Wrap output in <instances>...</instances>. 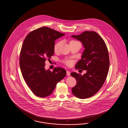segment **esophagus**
<instances>
[{"instance_id":"1","label":"esophagus","mask_w":128,"mask_h":128,"mask_svg":"<svg viewBox=\"0 0 128 128\" xmlns=\"http://www.w3.org/2000/svg\"><path fill=\"white\" fill-rule=\"evenodd\" d=\"M66 74H67V76H70V72L69 71H68V70H67V71H66Z\"/></svg>"}]
</instances>
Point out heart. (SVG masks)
<instances>
[{
    "label": "heart",
    "mask_w": 128,
    "mask_h": 128,
    "mask_svg": "<svg viewBox=\"0 0 128 128\" xmlns=\"http://www.w3.org/2000/svg\"><path fill=\"white\" fill-rule=\"evenodd\" d=\"M80 44V42H78L77 41H76L75 40H70L69 42V44L70 46L74 44ZM61 42H58L55 44L54 46V51L55 52L57 53L59 52V48L61 45ZM63 63L65 64V65H66L68 66H70L72 65V62L70 60H68V59H66L65 60L63 61Z\"/></svg>",
    "instance_id": "obj_1"
}]
</instances>
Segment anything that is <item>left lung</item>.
Listing matches in <instances>:
<instances>
[{
  "label": "left lung",
  "mask_w": 128,
  "mask_h": 128,
  "mask_svg": "<svg viewBox=\"0 0 128 128\" xmlns=\"http://www.w3.org/2000/svg\"><path fill=\"white\" fill-rule=\"evenodd\" d=\"M71 36L81 42L85 48L76 68L86 70L82 76L76 72L70 73L77 81L71 90L78 98H88L100 89L106 79L110 64L108 50L102 38L95 32L84 31Z\"/></svg>",
  "instance_id": "1"
}]
</instances>
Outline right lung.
<instances>
[{"instance_id":"1","label":"right lung","mask_w":128,"mask_h":128,"mask_svg":"<svg viewBox=\"0 0 128 128\" xmlns=\"http://www.w3.org/2000/svg\"><path fill=\"white\" fill-rule=\"evenodd\" d=\"M50 28L34 30L26 36L21 47L20 66L26 84L35 95L45 97L51 94L58 82L66 76L62 68L46 70L45 62L54 54L55 40L64 36Z\"/></svg>"}]
</instances>
